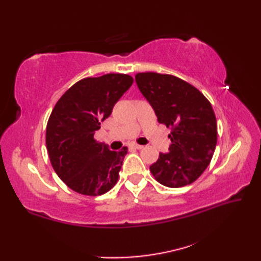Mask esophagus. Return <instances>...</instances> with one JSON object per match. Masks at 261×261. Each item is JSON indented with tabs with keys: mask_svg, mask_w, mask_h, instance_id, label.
<instances>
[{
	"mask_svg": "<svg viewBox=\"0 0 261 261\" xmlns=\"http://www.w3.org/2000/svg\"><path fill=\"white\" fill-rule=\"evenodd\" d=\"M131 147H132V148H135V149H142V148H143V146H141V145H137V143H134V145H131Z\"/></svg>",
	"mask_w": 261,
	"mask_h": 261,
	"instance_id": "obj_1",
	"label": "esophagus"
}]
</instances>
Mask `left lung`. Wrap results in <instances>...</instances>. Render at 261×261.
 <instances>
[{"instance_id":"1","label":"left lung","mask_w":261,"mask_h":261,"mask_svg":"<svg viewBox=\"0 0 261 261\" xmlns=\"http://www.w3.org/2000/svg\"><path fill=\"white\" fill-rule=\"evenodd\" d=\"M136 82L159 123L171 127L169 152H160L150 166L154 179L173 188L192 184L215 150L218 125L212 105L197 88L173 75L139 73Z\"/></svg>"}]
</instances>
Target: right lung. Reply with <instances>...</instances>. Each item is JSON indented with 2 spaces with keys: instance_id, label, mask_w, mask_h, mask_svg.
Listing matches in <instances>:
<instances>
[{
  "instance_id": "obj_1",
  "label": "right lung",
  "mask_w": 261,
  "mask_h": 261,
  "mask_svg": "<svg viewBox=\"0 0 261 261\" xmlns=\"http://www.w3.org/2000/svg\"><path fill=\"white\" fill-rule=\"evenodd\" d=\"M132 83L134 79L125 74L87 77L55 105L47 123V150L54 170L73 191L97 196L118 181L127 148L112 151L94 135Z\"/></svg>"
}]
</instances>
